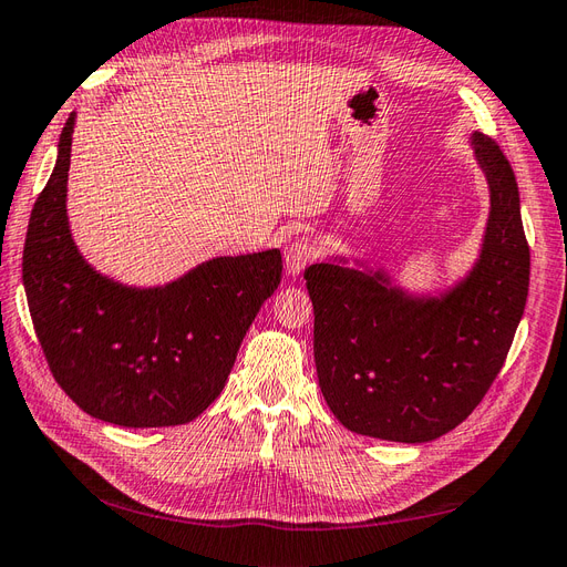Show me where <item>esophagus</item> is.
Masks as SVG:
<instances>
[{
  "label": "esophagus",
  "instance_id": "esophagus-1",
  "mask_svg": "<svg viewBox=\"0 0 567 567\" xmlns=\"http://www.w3.org/2000/svg\"><path fill=\"white\" fill-rule=\"evenodd\" d=\"M319 252V246L312 236H302L298 238L296 244H290L286 248V271L290 274V277H298V274L315 262V257Z\"/></svg>",
  "mask_w": 567,
  "mask_h": 567
}]
</instances>
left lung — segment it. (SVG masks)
Masks as SVG:
<instances>
[{
  "mask_svg": "<svg viewBox=\"0 0 567 567\" xmlns=\"http://www.w3.org/2000/svg\"><path fill=\"white\" fill-rule=\"evenodd\" d=\"M489 184L477 262L442 296H409L379 269H305L315 305V362L333 416L352 433L431 442L471 416L502 371L525 312L529 246L511 163L471 136Z\"/></svg>",
  "mask_w": 567,
  "mask_h": 567,
  "instance_id": "1",
  "label": "left lung"
}]
</instances>
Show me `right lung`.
Returning <instances> with one entry per match:
<instances>
[{
    "instance_id": "right-lung-1",
    "label": "right lung",
    "mask_w": 567,
    "mask_h": 567,
    "mask_svg": "<svg viewBox=\"0 0 567 567\" xmlns=\"http://www.w3.org/2000/svg\"><path fill=\"white\" fill-rule=\"evenodd\" d=\"M73 127L75 113L23 248V286L47 364L94 419L125 427L194 421L219 398L246 331L281 284V252L213 257L156 288L99 274L68 227Z\"/></svg>"
}]
</instances>
